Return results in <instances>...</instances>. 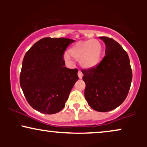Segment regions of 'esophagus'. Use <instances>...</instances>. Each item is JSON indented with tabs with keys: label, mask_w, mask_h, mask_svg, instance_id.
Here are the masks:
<instances>
[{
	"label": "esophagus",
	"mask_w": 147,
	"mask_h": 147,
	"mask_svg": "<svg viewBox=\"0 0 147 147\" xmlns=\"http://www.w3.org/2000/svg\"><path fill=\"white\" fill-rule=\"evenodd\" d=\"M78 77L79 79H82V77H83V73H82L81 71L78 72Z\"/></svg>",
	"instance_id": "34e87169"
}]
</instances>
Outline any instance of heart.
<instances>
[{
    "instance_id": "b5f03b06",
    "label": "heart",
    "mask_w": 147,
    "mask_h": 147,
    "mask_svg": "<svg viewBox=\"0 0 147 147\" xmlns=\"http://www.w3.org/2000/svg\"><path fill=\"white\" fill-rule=\"evenodd\" d=\"M68 53L65 55V60H70V56L78 60L79 65L83 68H91L100 61L102 45L97 39L79 41L69 49Z\"/></svg>"
}]
</instances>
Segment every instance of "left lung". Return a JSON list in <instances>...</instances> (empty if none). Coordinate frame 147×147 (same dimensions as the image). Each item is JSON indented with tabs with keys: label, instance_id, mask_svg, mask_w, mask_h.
Wrapping results in <instances>:
<instances>
[{
	"label": "left lung",
	"instance_id": "8db88e82",
	"mask_svg": "<svg viewBox=\"0 0 147 147\" xmlns=\"http://www.w3.org/2000/svg\"><path fill=\"white\" fill-rule=\"evenodd\" d=\"M99 38L106 45L105 57L95 67L82 70V79L89 106L99 112H108L125 100L132 81V70L127 52L117 41L106 36Z\"/></svg>",
	"mask_w": 147,
	"mask_h": 147
}]
</instances>
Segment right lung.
<instances>
[{
	"mask_svg": "<svg viewBox=\"0 0 147 147\" xmlns=\"http://www.w3.org/2000/svg\"><path fill=\"white\" fill-rule=\"evenodd\" d=\"M75 40L50 37L35 43L25 54L20 85L32 107L44 114H55L65 106L79 79L77 69L65 67L63 53Z\"/></svg>",
	"mask_w": 147,
	"mask_h": 147,
	"instance_id": "obj_1",
	"label": "right lung"
}]
</instances>
